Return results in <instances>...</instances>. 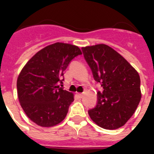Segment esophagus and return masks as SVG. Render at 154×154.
Here are the masks:
<instances>
[{
	"instance_id": "34e87169",
	"label": "esophagus",
	"mask_w": 154,
	"mask_h": 154,
	"mask_svg": "<svg viewBox=\"0 0 154 154\" xmlns=\"http://www.w3.org/2000/svg\"><path fill=\"white\" fill-rule=\"evenodd\" d=\"M84 96V94L83 93H77V97H80V98H82Z\"/></svg>"
}]
</instances>
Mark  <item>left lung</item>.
Here are the masks:
<instances>
[{
    "label": "left lung",
    "instance_id": "obj_1",
    "mask_svg": "<svg viewBox=\"0 0 154 154\" xmlns=\"http://www.w3.org/2000/svg\"><path fill=\"white\" fill-rule=\"evenodd\" d=\"M82 50L94 79L103 89L97 92V106L88 114L101 128L118 129L130 119L140 101L139 73L108 45L87 46Z\"/></svg>",
    "mask_w": 154,
    "mask_h": 154
}]
</instances>
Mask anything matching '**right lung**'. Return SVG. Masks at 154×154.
<instances>
[{"mask_svg": "<svg viewBox=\"0 0 154 154\" xmlns=\"http://www.w3.org/2000/svg\"><path fill=\"white\" fill-rule=\"evenodd\" d=\"M81 54L77 46L55 43L38 51L25 64L17 79V93L21 107L33 122L51 127L66 117L73 95L59 84L63 87L64 71Z\"/></svg>", "mask_w": 154, "mask_h": 154, "instance_id": "right-lung-1", "label": "right lung"}]
</instances>
